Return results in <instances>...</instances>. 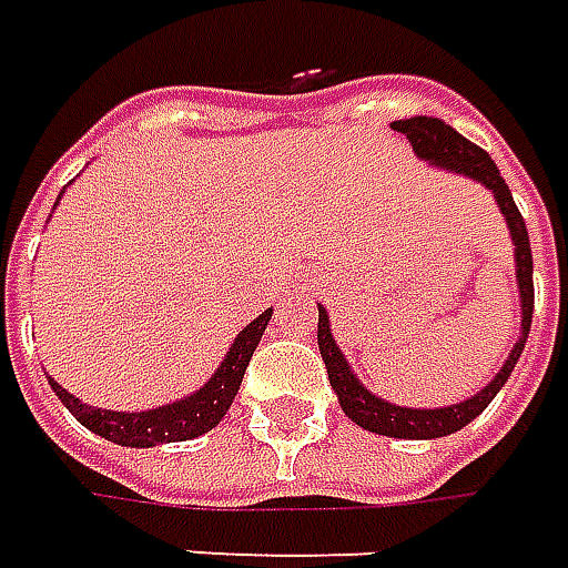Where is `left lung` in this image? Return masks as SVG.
I'll return each instance as SVG.
<instances>
[{"mask_svg":"<svg viewBox=\"0 0 568 568\" xmlns=\"http://www.w3.org/2000/svg\"><path fill=\"white\" fill-rule=\"evenodd\" d=\"M394 131H399L416 152L422 162H428L432 169L447 171V174H459L469 178L475 184L488 186L494 193V203L500 209V215L506 219L509 237H513V258H516V287H519V306H523V328H519V341L513 344L509 356L504 365L497 368V375L490 378L478 394L450 403V406H435V409H416V406H399L390 399L378 397L365 387L353 365L346 363V356L341 353V346L331 334L328 310L318 303V349L322 359L328 365V382L337 394V403L346 413L349 422H356L365 432H375L384 437H403V440H432V437H447L459 428H466L471 418H478L488 403L506 384V378L513 375V368L523 356L528 331H531V312H535V284H531V243H528V227H525L519 209L513 203V193L500 178V169L494 165L488 152L481 146L469 143L463 133H456L440 118H406V121H394Z\"/></svg>","mask_w":568,"mask_h":568,"instance_id":"left-lung-1","label":"left lung"}]
</instances>
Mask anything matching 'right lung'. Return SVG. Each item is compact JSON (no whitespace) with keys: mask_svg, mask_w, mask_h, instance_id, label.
<instances>
[{"mask_svg":"<svg viewBox=\"0 0 568 568\" xmlns=\"http://www.w3.org/2000/svg\"><path fill=\"white\" fill-rule=\"evenodd\" d=\"M272 310H265L258 318H253L246 328L234 337V344L227 346L222 365L212 372V378L186 394L181 399L162 403L155 409H143V413H118V409H102V406H90L74 394H68L55 378H49V387L55 390V397L68 406V413L78 418L83 428H90L93 435L105 437L121 447H155V444H174V440H193V437L212 432L224 413L231 409V403L237 397L243 372L256 353L262 331L268 328Z\"/></svg>","mask_w":568,"mask_h":568,"instance_id":"add662e5","label":"right lung"}]
</instances>
